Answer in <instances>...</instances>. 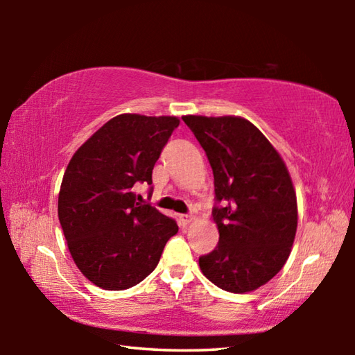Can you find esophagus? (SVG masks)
Wrapping results in <instances>:
<instances>
[{
    "instance_id": "esophagus-1",
    "label": "esophagus",
    "mask_w": 355,
    "mask_h": 355,
    "mask_svg": "<svg viewBox=\"0 0 355 355\" xmlns=\"http://www.w3.org/2000/svg\"><path fill=\"white\" fill-rule=\"evenodd\" d=\"M192 220V216L191 214H178V224L180 227H186Z\"/></svg>"
}]
</instances>
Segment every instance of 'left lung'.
I'll return each instance as SVG.
<instances>
[{"label":"left lung","mask_w":355,"mask_h":355,"mask_svg":"<svg viewBox=\"0 0 355 355\" xmlns=\"http://www.w3.org/2000/svg\"><path fill=\"white\" fill-rule=\"evenodd\" d=\"M182 119L205 150L214 175L219 243L199 258V266L222 290L254 291L284 268L296 236L297 202L290 173L249 120Z\"/></svg>","instance_id":"obj_1"}]
</instances>
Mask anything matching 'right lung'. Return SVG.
<instances>
[{"instance_id":"1","label":"right lung","mask_w":355,"mask_h":355,"mask_svg":"<svg viewBox=\"0 0 355 355\" xmlns=\"http://www.w3.org/2000/svg\"><path fill=\"white\" fill-rule=\"evenodd\" d=\"M177 117L120 114L71 156L58 216L78 269L94 285L120 291L153 271L177 222L136 202L135 184H152V171ZM152 192V186H150Z\"/></svg>"}]
</instances>
